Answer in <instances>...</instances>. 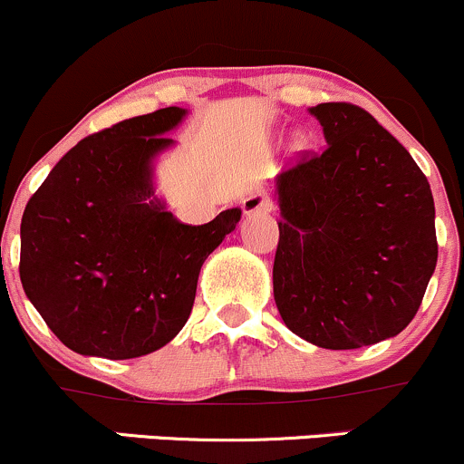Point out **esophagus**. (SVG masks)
<instances>
[{
  "mask_svg": "<svg viewBox=\"0 0 464 464\" xmlns=\"http://www.w3.org/2000/svg\"><path fill=\"white\" fill-rule=\"evenodd\" d=\"M242 211L244 216H257V213H268L271 211V200H268L264 193H251L242 200Z\"/></svg>",
  "mask_w": 464,
  "mask_h": 464,
  "instance_id": "obj_1",
  "label": "esophagus"
}]
</instances>
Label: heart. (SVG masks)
<instances>
[{
	"instance_id": "heart-1",
	"label": "heart",
	"mask_w": 464,
	"mask_h": 464,
	"mask_svg": "<svg viewBox=\"0 0 464 464\" xmlns=\"http://www.w3.org/2000/svg\"><path fill=\"white\" fill-rule=\"evenodd\" d=\"M295 147H299V139H295Z\"/></svg>"
}]
</instances>
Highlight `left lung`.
Here are the masks:
<instances>
[{
	"label": "left lung",
	"instance_id": "obj_1",
	"mask_svg": "<svg viewBox=\"0 0 464 464\" xmlns=\"http://www.w3.org/2000/svg\"><path fill=\"white\" fill-rule=\"evenodd\" d=\"M328 145L275 178L273 295L288 330L328 350L396 337L439 259L434 198L410 151L350 103L308 110Z\"/></svg>",
	"mask_w": 464,
	"mask_h": 464
}]
</instances>
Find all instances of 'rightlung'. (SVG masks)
<instances>
[{"instance_id":"add662e5","label":"right lung","mask_w":464,"mask_h":464,"mask_svg":"<svg viewBox=\"0 0 464 464\" xmlns=\"http://www.w3.org/2000/svg\"><path fill=\"white\" fill-rule=\"evenodd\" d=\"M187 110L162 108L88 136L25 205L19 277L63 345L83 356L136 359L189 319L205 259L240 222L227 208L182 224L158 198V156Z\"/></svg>"}]
</instances>
